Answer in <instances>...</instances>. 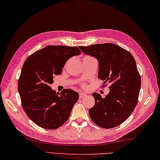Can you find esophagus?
I'll list each match as a JSON object with an SVG mask.
<instances>
[{
    "mask_svg": "<svg viewBox=\"0 0 160 160\" xmlns=\"http://www.w3.org/2000/svg\"><path fill=\"white\" fill-rule=\"evenodd\" d=\"M87 95L86 94H85V93H82V92H81L79 94V98H84L85 97H87Z\"/></svg>",
    "mask_w": 160,
    "mask_h": 160,
    "instance_id": "1",
    "label": "esophagus"
}]
</instances>
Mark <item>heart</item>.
<instances>
[{"label":"heart","instance_id":"heart-1","mask_svg":"<svg viewBox=\"0 0 160 160\" xmlns=\"http://www.w3.org/2000/svg\"><path fill=\"white\" fill-rule=\"evenodd\" d=\"M83 86H84V85H83Z\"/></svg>","mask_w":160,"mask_h":160}]
</instances>
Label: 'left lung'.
<instances>
[{"instance_id":"8db88e82","label":"left lung","mask_w":160,"mask_h":160,"mask_svg":"<svg viewBox=\"0 0 160 160\" xmlns=\"http://www.w3.org/2000/svg\"><path fill=\"white\" fill-rule=\"evenodd\" d=\"M79 48L98 59V78L104 84L111 83L104 98L97 92L92 94L95 103L89 111L90 117L101 128L117 127L130 117L138 101L141 78L135 59L128 51L111 43Z\"/></svg>"}]
</instances>
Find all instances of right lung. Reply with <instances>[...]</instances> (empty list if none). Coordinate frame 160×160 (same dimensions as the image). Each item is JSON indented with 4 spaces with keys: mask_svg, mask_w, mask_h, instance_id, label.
Segmentation results:
<instances>
[{
    "mask_svg": "<svg viewBox=\"0 0 160 160\" xmlns=\"http://www.w3.org/2000/svg\"><path fill=\"white\" fill-rule=\"evenodd\" d=\"M80 53L78 47L48 46L26 59L18 90L24 111L38 126L54 130L68 120L79 94L69 89L56 92L50 84L53 82V76L61 74L65 62Z\"/></svg>",
    "mask_w": 160,
    "mask_h": 160,
    "instance_id": "right-lung-1",
    "label": "right lung"
}]
</instances>
